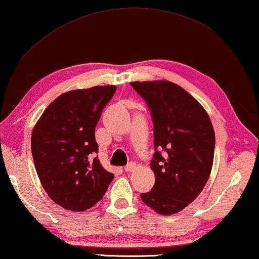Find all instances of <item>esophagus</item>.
<instances>
[{"label":"esophagus","instance_id":"34e87169","mask_svg":"<svg viewBox=\"0 0 259 259\" xmlns=\"http://www.w3.org/2000/svg\"><path fill=\"white\" fill-rule=\"evenodd\" d=\"M135 168H136V164L134 163V162H131V163L126 164L124 166V171L125 172H131V171H133V170H135Z\"/></svg>","mask_w":259,"mask_h":259}]
</instances>
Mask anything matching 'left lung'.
I'll return each mask as SVG.
<instances>
[{
	"label": "left lung",
	"instance_id": "obj_1",
	"mask_svg": "<svg viewBox=\"0 0 259 259\" xmlns=\"http://www.w3.org/2000/svg\"><path fill=\"white\" fill-rule=\"evenodd\" d=\"M131 87L146 102L154 125L155 184L140 198L160 214L179 212L198 198L211 172V121L198 100L172 82L137 81Z\"/></svg>",
	"mask_w": 259,
	"mask_h": 259
}]
</instances>
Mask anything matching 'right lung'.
Segmentation results:
<instances>
[{
  "label": "right lung",
  "mask_w": 259,
  "mask_h": 259,
  "mask_svg": "<svg viewBox=\"0 0 259 259\" xmlns=\"http://www.w3.org/2000/svg\"><path fill=\"white\" fill-rule=\"evenodd\" d=\"M114 85L60 95L43 112L32 134L37 176L51 200L72 211H84L102 200L114 175L98 157L95 129Z\"/></svg>",
  "instance_id": "obj_1"
}]
</instances>
